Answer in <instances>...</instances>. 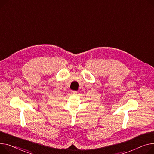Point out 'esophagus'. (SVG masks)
<instances>
[{
  "mask_svg": "<svg viewBox=\"0 0 154 154\" xmlns=\"http://www.w3.org/2000/svg\"><path fill=\"white\" fill-rule=\"evenodd\" d=\"M77 91H74V90H72V94L74 95H76V94H77Z\"/></svg>",
  "mask_w": 154,
  "mask_h": 154,
  "instance_id": "esophagus-1",
  "label": "esophagus"
}]
</instances>
